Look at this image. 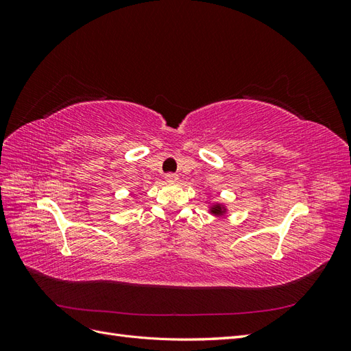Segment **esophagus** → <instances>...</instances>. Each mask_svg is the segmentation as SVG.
I'll list each match as a JSON object with an SVG mask.
<instances>
[{"instance_id":"34e87169","label":"esophagus","mask_w":351,"mask_h":351,"mask_svg":"<svg viewBox=\"0 0 351 351\" xmlns=\"http://www.w3.org/2000/svg\"><path fill=\"white\" fill-rule=\"evenodd\" d=\"M165 180H167V182H169V183H176L177 180H178V176L174 174V173H168V174H165Z\"/></svg>"}]
</instances>
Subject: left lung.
Returning <instances> with one entry per match:
<instances>
[{
	"instance_id": "obj_1",
	"label": "left lung",
	"mask_w": 351,
	"mask_h": 351,
	"mask_svg": "<svg viewBox=\"0 0 351 351\" xmlns=\"http://www.w3.org/2000/svg\"><path fill=\"white\" fill-rule=\"evenodd\" d=\"M222 212H224V209H222V206H221V205H215L214 208H212V214H215V215H221Z\"/></svg>"
}]
</instances>
